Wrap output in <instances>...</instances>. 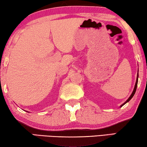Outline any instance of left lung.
<instances>
[{"label": "left lung", "mask_w": 147, "mask_h": 147, "mask_svg": "<svg viewBox=\"0 0 147 147\" xmlns=\"http://www.w3.org/2000/svg\"><path fill=\"white\" fill-rule=\"evenodd\" d=\"M138 74L137 75V78H136V84H135V86H134V90H133V92H132V94L131 95H130V96L129 97V98H128V99L126 100V101L124 102V103L122 104V105H121V107L123 105H124V104H125L126 103H127V102H128V101H130V100H131V98L133 97V96L134 95V94H135V92H136V88H137V84H138Z\"/></svg>", "instance_id": "8db88e82"}]
</instances>
